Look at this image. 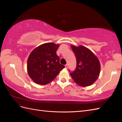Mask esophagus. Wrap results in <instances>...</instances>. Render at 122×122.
I'll return each mask as SVG.
<instances>
[{
  "label": "esophagus",
  "instance_id": "obj_1",
  "mask_svg": "<svg viewBox=\"0 0 122 122\" xmlns=\"http://www.w3.org/2000/svg\"><path fill=\"white\" fill-rule=\"evenodd\" d=\"M68 66H68V64H66V65H65V68L67 69V68H68Z\"/></svg>",
  "mask_w": 122,
  "mask_h": 122
}]
</instances>
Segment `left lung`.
Wrapping results in <instances>:
<instances>
[{
  "label": "left lung",
  "mask_w": 122,
  "mask_h": 122,
  "mask_svg": "<svg viewBox=\"0 0 122 122\" xmlns=\"http://www.w3.org/2000/svg\"><path fill=\"white\" fill-rule=\"evenodd\" d=\"M76 58V67L74 71L69 70L70 75L79 86H91L99 76L100 64L97 57L86 47L71 46Z\"/></svg>",
  "instance_id": "left-lung-1"
}]
</instances>
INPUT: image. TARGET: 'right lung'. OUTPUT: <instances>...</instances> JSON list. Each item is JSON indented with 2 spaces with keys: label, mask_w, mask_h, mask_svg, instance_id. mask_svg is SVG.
<instances>
[{
  "label": "right lung",
  "mask_w": 122,
  "mask_h": 122,
  "mask_svg": "<svg viewBox=\"0 0 122 122\" xmlns=\"http://www.w3.org/2000/svg\"><path fill=\"white\" fill-rule=\"evenodd\" d=\"M53 43H47L38 46L29 55L27 60V72L34 81L45 85L50 82L65 68L60 64L56 54L59 47Z\"/></svg>",
  "instance_id": "obj_1"
}]
</instances>
